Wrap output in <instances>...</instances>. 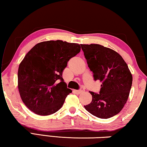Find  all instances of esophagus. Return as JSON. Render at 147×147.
<instances>
[{"instance_id": "1", "label": "esophagus", "mask_w": 147, "mask_h": 147, "mask_svg": "<svg viewBox=\"0 0 147 147\" xmlns=\"http://www.w3.org/2000/svg\"><path fill=\"white\" fill-rule=\"evenodd\" d=\"M85 91V89H84V88H81L80 89H79V90H77V91H75V92L76 93H78V94H80V93H83V92Z\"/></svg>"}]
</instances>
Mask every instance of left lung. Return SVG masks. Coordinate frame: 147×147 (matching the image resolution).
Segmentation results:
<instances>
[{
	"label": "left lung",
	"mask_w": 147,
	"mask_h": 147,
	"mask_svg": "<svg viewBox=\"0 0 147 147\" xmlns=\"http://www.w3.org/2000/svg\"><path fill=\"white\" fill-rule=\"evenodd\" d=\"M94 80L102 82L99 93L89 91L90 104L84 106L96 117L108 119L122 110L127 102L132 75L122 56L113 50L98 44H81Z\"/></svg>",
	"instance_id": "1"
}]
</instances>
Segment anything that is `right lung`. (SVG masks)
Here are the masks:
<instances>
[{"label": "right lung", "instance_id": "obj_1", "mask_svg": "<svg viewBox=\"0 0 147 147\" xmlns=\"http://www.w3.org/2000/svg\"><path fill=\"white\" fill-rule=\"evenodd\" d=\"M80 49L78 43L47 41L36 44L26 54L19 66L18 89L30 110L45 116L61 108L72 92L63 82L62 72Z\"/></svg>", "mask_w": 147, "mask_h": 147}]
</instances>
